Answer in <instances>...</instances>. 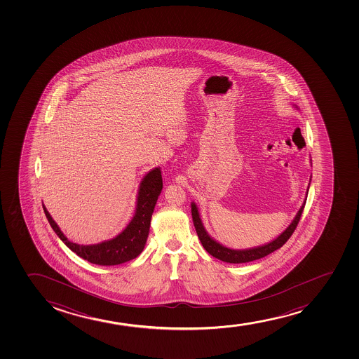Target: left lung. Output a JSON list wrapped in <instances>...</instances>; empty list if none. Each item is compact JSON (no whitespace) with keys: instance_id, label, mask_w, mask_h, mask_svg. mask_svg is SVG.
<instances>
[{"instance_id":"8db88e82","label":"left lung","mask_w":359,"mask_h":359,"mask_svg":"<svg viewBox=\"0 0 359 359\" xmlns=\"http://www.w3.org/2000/svg\"><path fill=\"white\" fill-rule=\"evenodd\" d=\"M305 202L306 201H304L303 206L301 207V210H298V213H297L296 218L293 220L292 224L278 238L274 239L271 243L262 245V247L248 249V250L229 249V248L219 244L218 242H215V239L210 238L206 230H205V227L202 225L198 208H196L194 203H191V215H193V222H194L196 233H198V238L201 241L202 245L206 249L207 252H210V255L215 256V259H219V260L224 261V262L243 264V262L259 260L261 257H264L268 254L276 252V249L283 247L289 241L290 237L292 236L294 230H296L297 225H298L299 220H301L303 210H304Z\"/></svg>"}]
</instances>
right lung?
<instances>
[{
	"label": "right lung",
	"mask_w": 359,
	"mask_h": 359,
	"mask_svg": "<svg viewBox=\"0 0 359 359\" xmlns=\"http://www.w3.org/2000/svg\"><path fill=\"white\" fill-rule=\"evenodd\" d=\"M161 188L163 180L161 169L156 168L149 171L141 182L135 215L128 226L116 238L95 245H80L69 242L60 230L57 224L53 220L46 207L43 206V210L53 230L72 252L91 264L114 266L135 259L144 250V244L149 237L153 210L157 203Z\"/></svg>",
	"instance_id": "obj_1"
}]
</instances>
